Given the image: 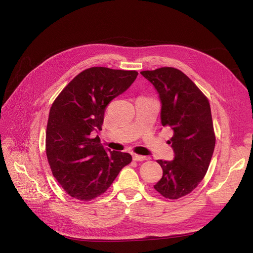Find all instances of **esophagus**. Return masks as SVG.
Instances as JSON below:
<instances>
[{"mask_svg": "<svg viewBox=\"0 0 253 253\" xmlns=\"http://www.w3.org/2000/svg\"><path fill=\"white\" fill-rule=\"evenodd\" d=\"M133 159L135 160V162H143V160H147L148 157L138 155V154H133Z\"/></svg>", "mask_w": 253, "mask_h": 253, "instance_id": "34e87169", "label": "esophagus"}]
</instances>
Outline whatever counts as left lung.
Wrapping results in <instances>:
<instances>
[{"mask_svg":"<svg viewBox=\"0 0 253 253\" xmlns=\"http://www.w3.org/2000/svg\"><path fill=\"white\" fill-rule=\"evenodd\" d=\"M140 74L159 94L163 126H170L174 133L170 140L174 159L157 160L164 173L154 189L166 198L177 200L192 192L208 171L215 147L210 104L177 68L160 67Z\"/></svg>","mask_w":253,"mask_h":253,"instance_id":"1","label":"left lung"}]
</instances>
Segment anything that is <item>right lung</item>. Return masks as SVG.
Segmentation results:
<instances>
[{
	"label": "right lung",
	"instance_id": "add662e5",
	"mask_svg": "<svg viewBox=\"0 0 253 253\" xmlns=\"http://www.w3.org/2000/svg\"><path fill=\"white\" fill-rule=\"evenodd\" d=\"M136 71L90 67L67 84L53 101L46 127V156L53 177L67 194L90 201L103 194L128 153L105 150L93 132L102 129L105 108L135 81Z\"/></svg>",
	"mask_w": 253,
	"mask_h": 253
}]
</instances>
